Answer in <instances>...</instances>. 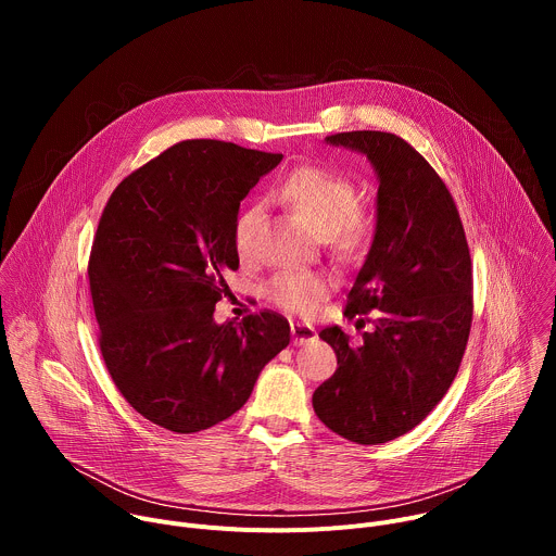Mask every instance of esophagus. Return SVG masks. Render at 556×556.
Wrapping results in <instances>:
<instances>
[{
    "instance_id": "obj_1",
    "label": "esophagus",
    "mask_w": 556,
    "mask_h": 556,
    "mask_svg": "<svg viewBox=\"0 0 556 556\" xmlns=\"http://www.w3.org/2000/svg\"><path fill=\"white\" fill-rule=\"evenodd\" d=\"M290 332H292V343L294 345H307V343L316 341V330L307 324L294 321V324H290Z\"/></svg>"
}]
</instances>
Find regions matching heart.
I'll return each instance as SVG.
<instances>
[{
    "mask_svg": "<svg viewBox=\"0 0 556 556\" xmlns=\"http://www.w3.org/2000/svg\"><path fill=\"white\" fill-rule=\"evenodd\" d=\"M273 195L299 211L309 226L324 235H337L341 249H356L367 235V219L356 211L358 191L354 182L326 167H299L290 172L273 191ZM264 206L251 204L235 219L232 242L242 262L260 257V228ZM332 277L319 270H279L264 286V296L277 307L292 314H312L328 296Z\"/></svg>",
    "mask_w": 556,
    "mask_h": 556,
    "instance_id": "1",
    "label": "heart"
}]
</instances>
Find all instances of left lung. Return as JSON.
Masks as SVG:
<instances>
[{
  "instance_id": "8db88e82",
  "label": "left lung",
  "mask_w": 556,
  "mask_h": 556,
  "mask_svg": "<svg viewBox=\"0 0 556 556\" xmlns=\"http://www.w3.org/2000/svg\"><path fill=\"white\" fill-rule=\"evenodd\" d=\"M365 155L378 180L376 226L345 316L374 312L358 345L321 330L337 371L312 395L316 416L356 444H382L420 425L451 387L472 316L470 255L455 202L425 157L387 131L326 138Z\"/></svg>"
}]
</instances>
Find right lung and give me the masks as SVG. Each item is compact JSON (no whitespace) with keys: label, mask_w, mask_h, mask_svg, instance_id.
Instances as JSON below:
<instances>
[{"label":"right lung","mask_w":556,"mask_h":556,"mask_svg":"<svg viewBox=\"0 0 556 556\" xmlns=\"http://www.w3.org/2000/svg\"><path fill=\"white\" fill-rule=\"evenodd\" d=\"M281 157L185 140L127 176L101 215L88 268L101 354L125 401L157 427L195 433L226 420L290 343L275 312L213 319L224 273L240 266V202Z\"/></svg>","instance_id":"obj_1"}]
</instances>
